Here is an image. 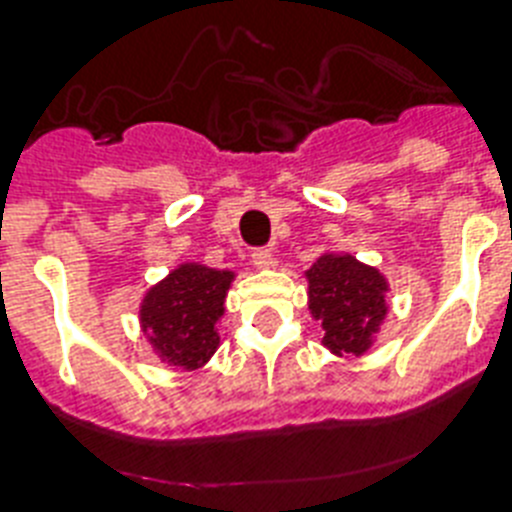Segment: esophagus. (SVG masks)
I'll return each mask as SVG.
<instances>
[{"label":"esophagus","instance_id":"1","mask_svg":"<svg viewBox=\"0 0 512 512\" xmlns=\"http://www.w3.org/2000/svg\"><path fill=\"white\" fill-rule=\"evenodd\" d=\"M252 265H255L257 270H268L270 265H273V252H270L268 247H260L252 252Z\"/></svg>","mask_w":512,"mask_h":512}]
</instances>
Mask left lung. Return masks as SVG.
<instances>
[{"label":"left lung","mask_w":512,"mask_h":512,"mask_svg":"<svg viewBox=\"0 0 512 512\" xmlns=\"http://www.w3.org/2000/svg\"><path fill=\"white\" fill-rule=\"evenodd\" d=\"M304 278L309 315L322 325V346L336 356L367 354L388 317V278L349 252H325Z\"/></svg>","instance_id":"8db88e82"}]
</instances>
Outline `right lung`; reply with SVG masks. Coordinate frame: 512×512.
<instances>
[{"label": "right lung", "mask_w": 512, "mask_h": 512, "mask_svg": "<svg viewBox=\"0 0 512 512\" xmlns=\"http://www.w3.org/2000/svg\"><path fill=\"white\" fill-rule=\"evenodd\" d=\"M234 278V270L182 263L145 291L140 328L163 364L192 372L210 362L221 343L216 325Z\"/></svg>", "instance_id": "add662e5"}]
</instances>
